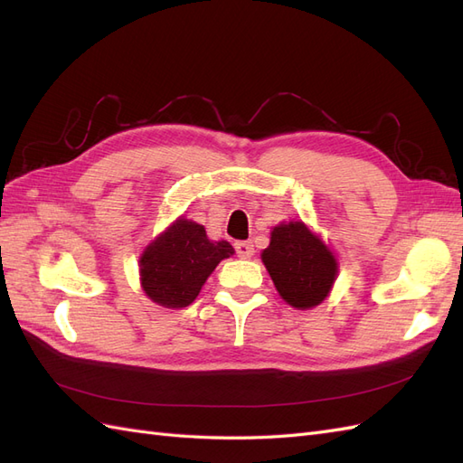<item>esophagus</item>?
Returning a JSON list of instances; mask_svg holds the SVG:
<instances>
[{
	"mask_svg": "<svg viewBox=\"0 0 463 463\" xmlns=\"http://www.w3.org/2000/svg\"><path fill=\"white\" fill-rule=\"evenodd\" d=\"M235 253H237V257H241V259H250L255 255V247H253V243H249V241H237L235 243Z\"/></svg>",
	"mask_w": 463,
	"mask_h": 463,
	"instance_id": "34e87169",
	"label": "esophagus"
}]
</instances>
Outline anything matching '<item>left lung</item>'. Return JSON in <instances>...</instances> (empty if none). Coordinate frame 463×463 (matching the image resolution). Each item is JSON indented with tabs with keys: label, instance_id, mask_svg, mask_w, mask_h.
<instances>
[{
	"label": "left lung",
	"instance_id": "obj_1",
	"mask_svg": "<svg viewBox=\"0 0 463 463\" xmlns=\"http://www.w3.org/2000/svg\"><path fill=\"white\" fill-rule=\"evenodd\" d=\"M262 262L279 296L296 309H311L325 299L338 272L328 247L303 222L276 226Z\"/></svg>",
	"mask_w": 463,
	"mask_h": 463
}]
</instances>
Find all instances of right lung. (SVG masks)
Masks as SVG:
<instances>
[{
	"label": "right lung",
	"mask_w": 463,
	"mask_h": 463,
	"mask_svg": "<svg viewBox=\"0 0 463 463\" xmlns=\"http://www.w3.org/2000/svg\"><path fill=\"white\" fill-rule=\"evenodd\" d=\"M233 253L228 241H210L203 226L179 218L143 253L138 264L143 289L167 309L187 307L218 262Z\"/></svg>",
	"instance_id": "1"
}]
</instances>
